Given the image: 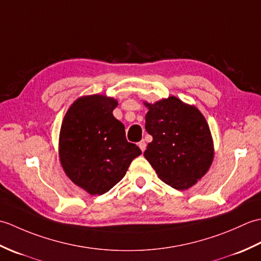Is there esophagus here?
Returning a JSON list of instances; mask_svg holds the SVG:
<instances>
[{
    "mask_svg": "<svg viewBox=\"0 0 261 261\" xmlns=\"http://www.w3.org/2000/svg\"><path fill=\"white\" fill-rule=\"evenodd\" d=\"M138 146H139V148L141 149V151L143 152V151H145L146 150V147H147V145H146V142L145 141H140L139 143H138Z\"/></svg>",
    "mask_w": 261,
    "mask_h": 261,
    "instance_id": "1",
    "label": "esophagus"
}]
</instances>
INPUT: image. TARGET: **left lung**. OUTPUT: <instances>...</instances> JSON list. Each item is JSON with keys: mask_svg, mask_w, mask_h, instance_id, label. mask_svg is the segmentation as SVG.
I'll use <instances>...</instances> for the list:
<instances>
[{"mask_svg": "<svg viewBox=\"0 0 261 261\" xmlns=\"http://www.w3.org/2000/svg\"><path fill=\"white\" fill-rule=\"evenodd\" d=\"M146 130L152 136L146 159L166 184L179 191L195 185L207 173L214 148L210 126L198 109L169 96L150 104Z\"/></svg>", "mask_w": 261, "mask_h": 261, "instance_id": "obj_1", "label": "left lung"}]
</instances>
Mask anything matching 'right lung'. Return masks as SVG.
I'll return each instance as SVG.
<instances>
[{
	"instance_id": "add662e5",
	"label": "right lung",
	"mask_w": 261,
	"mask_h": 261,
	"mask_svg": "<svg viewBox=\"0 0 261 261\" xmlns=\"http://www.w3.org/2000/svg\"><path fill=\"white\" fill-rule=\"evenodd\" d=\"M118 101L83 96L70 105L59 135V159L70 180L91 195H102L123 178L141 154L127 142L124 125L113 116Z\"/></svg>"
}]
</instances>
